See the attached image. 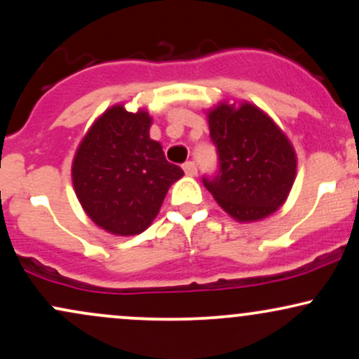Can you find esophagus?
Here are the masks:
<instances>
[{
    "mask_svg": "<svg viewBox=\"0 0 359 359\" xmlns=\"http://www.w3.org/2000/svg\"><path fill=\"white\" fill-rule=\"evenodd\" d=\"M182 168H184L185 175H189V177H196L197 175V165L194 162H185Z\"/></svg>",
    "mask_w": 359,
    "mask_h": 359,
    "instance_id": "esophagus-1",
    "label": "esophagus"
}]
</instances>
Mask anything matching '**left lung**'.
Masks as SVG:
<instances>
[{"label": "left lung", "instance_id": "left-lung-1", "mask_svg": "<svg viewBox=\"0 0 359 359\" xmlns=\"http://www.w3.org/2000/svg\"><path fill=\"white\" fill-rule=\"evenodd\" d=\"M219 174L204 179L233 219L255 222L285 204L297 175V154L282 128L248 101H222L205 111Z\"/></svg>", "mask_w": 359, "mask_h": 359}]
</instances>
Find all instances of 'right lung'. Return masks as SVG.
Instances as JSON below:
<instances>
[{"mask_svg":"<svg viewBox=\"0 0 359 359\" xmlns=\"http://www.w3.org/2000/svg\"><path fill=\"white\" fill-rule=\"evenodd\" d=\"M148 111L111 106L94 119L72 160V184L89 219L106 233H143L184 170L150 138Z\"/></svg>","mask_w":359,"mask_h":359,"instance_id":"add662e5","label":"right lung"}]
</instances>
